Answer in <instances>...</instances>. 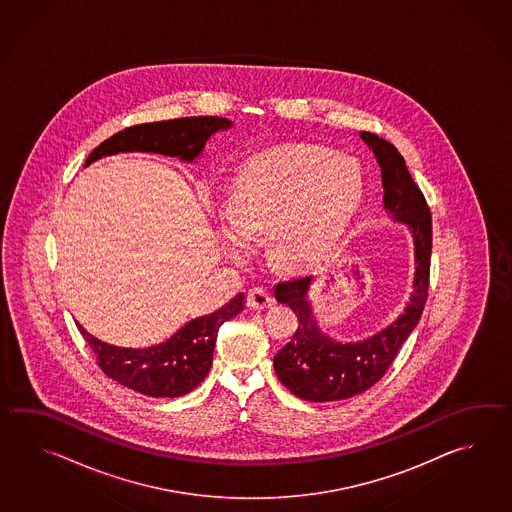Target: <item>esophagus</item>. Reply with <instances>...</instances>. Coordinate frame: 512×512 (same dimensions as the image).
Masks as SVG:
<instances>
[{
	"mask_svg": "<svg viewBox=\"0 0 512 512\" xmlns=\"http://www.w3.org/2000/svg\"><path fill=\"white\" fill-rule=\"evenodd\" d=\"M272 304H274V298H272L271 293L265 291V289H252L249 296H247V305H249L251 309H256V311L267 309V307H271Z\"/></svg>",
	"mask_w": 512,
	"mask_h": 512,
	"instance_id": "obj_1",
	"label": "esophagus"
}]
</instances>
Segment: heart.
Listing matches in <instances>:
<instances>
[{
	"instance_id": "b5f03b06",
	"label": "heart",
	"mask_w": 512,
	"mask_h": 512,
	"mask_svg": "<svg viewBox=\"0 0 512 512\" xmlns=\"http://www.w3.org/2000/svg\"><path fill=\"white\" fill-rule=\"evenodd\" d=\"M364 177L346 153L322 146H280L243 164L230 190L219 234L230 258L272 234L287 261L311 258L348 227L359 207Z\"/></svg>"
}]
</instances>
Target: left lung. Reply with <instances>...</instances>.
Instances as JSON below:
<instances>
[{
    "instance_id": "1",
    "label": "left lung",
    "mask_w": 512,
    "mask_h": 512,
    "mask_svg": "<svg viewBox=\"0 0 512 512\" xmlns=\"http://www.w3.org/2000/svg\"><path fill=\"white\" fill-rule=\"evenodd\" d=\"M360 139L368 144L381 166L384 210L393 221L404 223L412 232L414 291L403 315L386 329L359 342H338L322 333L305 300L313 276L276 283V300L289 305L300 324L291 342L274 355V371L287 390L311 403L349 399L381 381L404 340L419 324L428 298L432 216L425 196L392 142L370 131H360Z\"/></svg>"
}]
</instances>
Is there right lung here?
Returning a JSON list of instances; mask_svg holds the SVG:
<instances>
[{"instance_id": "add662e5", "label": "right lung", "mask_w": 512, "mask_h": 512, "mask_svg": "<svg viewBox=\"0 0 512 512\" xmlns=\"http://www.w3.org/2000/svg\"><path fill=\"white\" fill-rule=\"evenodd\" d=\"M230 126L232 122L223 117H185L131 126L98 144L87 157L86 166L100 157L124 152L161 153L192 163L214 133ZM243 307L245 293L236 294L218 311L190 320L163 344L142 349L111 346L77 326L97 355L100 370L113 381L148 397L172 399L192 392L207 377L219 327Z\"/></svg>"}]
</instances>
